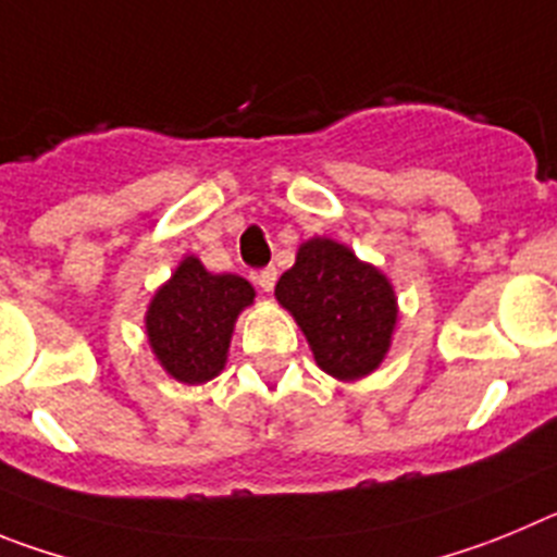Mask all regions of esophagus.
Here are the masks:
<instances>
[{
  "mask_svg": "<svg viewBox=\"0 0 557 557\" xmlns=\"http://www.w3.org/2000/svg\"><path fill=\"white\" fill-rule=\"evenodd\" d=\"M255 280H258V285H260V288H263V290H272L274 283H277V269H274V267L260 269L258 277H255Z\"/></svg>",
  "mask_w": 557,
  "mask_h": 557,
  "instance_id": "obj_1",
  "label": "esophagus"
}]
</instances>
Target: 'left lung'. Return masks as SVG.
<instances>
[{
  "instance_id": "1",
  "label": "left lung",
  "mask_w": 557,
  "mask_h": 557,
  "mask_svg": "<svg viewBox=\"0 0 557 557\" xmlns=\"http://www.w3.org/2000/svg\"><path fill=\"white\" fill-rule=\"evenodd\" d=\"M274 297L290 310L315 363L338 380H358L385 358L397 324L391 283L344 244L313 238L280 277Z\"/></svg>"
}]
</instances>
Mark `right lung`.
I'll return each mask as SVG.
<instances>
[{"instance_id": "add662e5", "label": "right lung", "mask_w": 557, "mask_h": 557, "mask_svg": "<svg viewBox=\"0 0 557 557\" xmlns=\"http://www.w3.org/2000/svg\"><path fill=\"white\" fill-rule=\"evenodd\" d=\"M255 288L238 274H210L185 258L147 310L154 355L180 383H208L224 369L235 319L252 305Z\"/></svg>"}]
</instances>
